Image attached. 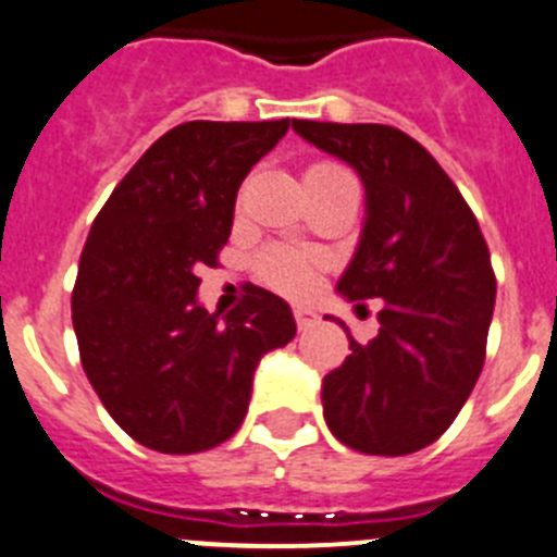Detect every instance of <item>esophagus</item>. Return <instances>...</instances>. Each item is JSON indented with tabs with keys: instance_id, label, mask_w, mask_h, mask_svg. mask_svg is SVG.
I'll list each match as a JSON object with an SVG mask.
<instances>
[{
	"instance_id": "obj_1",
	"label": "esophagus",
	"mask_w": 557,
	"mask_h": 557,
	"mask_svg": "<svg viewBox=\"0 0 557 557\" xmlns=\"http://www.w3.org/2000/svg\"><path fill=\"white\" fill-rule=\"evenodd\" d=\"M294 319H297L299 330H308L319 322V313H315L313 308H308V305H297V308H294Z\"/></svg>"
}]
</instances>
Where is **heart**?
I'll list each match as a JSON object with an SVG mask.
<instances>
[{
  "label": "heart",
  "instance_id": "heart-1",
  "mask_svg": "<svg viewBox=\"0 0 557 557\" xmlns=\"http://www.w3.org/2000/svg\"><path fill=\"white\" fill-rule=\"evenodd\" d=\"M330 169L338 166H333V163H315L308 172H330ZM258 272L263 283L283 290V294H305V290L313 288L315 274H319V255L308 252V249L272 247L260 255Z\"/></svg>",
  "mask_w": 557,
  "mask_h": 557
}]
</instances>
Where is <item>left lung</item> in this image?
Masks as SVG:
<instances>
[{
  "label": "left lung",
  "instance_id": "left-lung-1",
  "mask_svg": "<svg viewBox=\"0 0 557 557\" xmlns=\"http://www.w3.org/2000/svg\"><path fill=\"white\" fill-rule=\"evenodd\" d=\"M315 149L358 172L366 216L341 297L383 299L380 333L349 335L322 383L327 428L366 455L433 444L472 394L485 360L497 280L469 205L433 154L385 124L290 122Z\"/></svg>",
  "mask_w": 557,
  "mask_h": 557
}]
</instances>
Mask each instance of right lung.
I'll use <instances>...</instances> for the list:
<instances>
[{
	"label": "right lung",
	"instance_id": "1",
	"mask_svg": "<svg viewBox=\"0 0 557 557\" xmlns=\"http://www.w3.org/2000/svg\"><path fill=\"white\" fill-rule=\"evenodd\" d=\"M288 133L280 122H188L144 152L94 219L72 322L83 369L119 428L166 455L238 430L260 358L297 335L288 302L252 285L208 313L197 290L233 230L249 169Z\"/></svg>",
	"mask_w": 557,
	"mask_h": 557
}]
</instances>
